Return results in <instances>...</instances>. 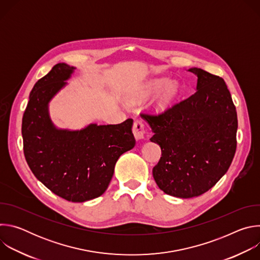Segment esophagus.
Wrapping results in <instances>:
<instances>
[{
    "mask_svg": "<svg viewBox=\"0 0 260 260\" xmlns=\"http://www.w3.org/2000/svg\"><path fill=\"white\" fill-rule=\"evenodd\" d=\"M145 133H146V127H145V124L143 123V121L141 119L135 120L134 125H133V134H134L135 138L137 140L143 139L145 136Z\"/></svg>",
    "mask_w": 260,
    "mask_h": 260,
    "instance_id": "esophagus-1",
    "label": "esophagus"
}]
</instances>
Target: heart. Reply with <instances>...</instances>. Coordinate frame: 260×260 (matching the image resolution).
Instances as JSON below:
<instances>
[{
    "label": "heart",
    "mask_w": 260,
    "mask_h": 260,
    "mask_svg": "<svg viewBox=\"0 0 260 260\" xmlns=\"http://www.w3.org/2000/svg\"><path fill=\"white\" fill-rule=\"evenodd\" d=\"M166 80L165 79H156L153 80L151 82H149L147 84V86L145 87L144 90V94L148 95L154 93L156 91H158L160 88H162V86H165L166 84ZM177 92V86L175 83H169L162 90V92L159 94L156 104H155V108L157 110H164L166 109L171 102L173 101V99L175 98V94Z\"/></svg>",
    "instance_id": "obj_1"
}]
</instances>
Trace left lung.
<instances>
[{"label":"left lung","mask_w":260,"mask_h":260,"mask_svg":"<svg viewBox=\"0 0 260 260\" xmlns=\"http://www.w3.org/2000/svg\"><path fill=\"white\" fill-rule=\"evenodd\" d=\"M188 71L198 76L192 95L160 114L142 113L161 149L153 178L165 193L181 199L211 189L237 149V111L225 81L199 68Z\"/></svg>","instance_id":"1"}]
</instances>
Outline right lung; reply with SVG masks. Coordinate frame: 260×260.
I'll list each match as a JSON object with an SVG mask.
<instances>
[{"label": "right lung", "mask_w": 260, "mask_h": 260, "mask_svg": "<svg viewBox=\"0 0 260 260\" xmlns=\"http://www.w3.org/2000/svg\"><path fill=\"white\" fill-rule=\"evenodd\" d=\"M73 67L55 64L34 85L22 117L25 160L54 194L73 203L102 196L113 177L119 156L133 149V119L119 124H89L80 131L57 129L50 120L48 103L61 89Z\"/></svg>", "instance_id": "1"}]
</instances>
